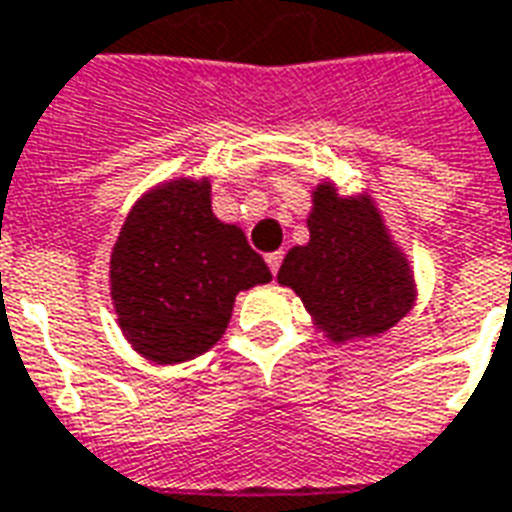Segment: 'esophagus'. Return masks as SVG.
I'll return each instance as SVG.
<instances>
[{"mask_svg": "<svg viewBox=\"0 0 512 512\" xmlns=\"http://www.w3.org/2000/svg\"><path fill=\"white\" fill-rule=\"evenodd\" d=\"M281 261H283V253L281 251L267 253V267H270L272 275H278V270H281Z\"/></svg>", "mask_w": 512, "mask_h": 512, "instance_id": "34e87169", "label": "esophagus"}]
</instances>
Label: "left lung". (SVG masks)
I'll return each mask as SVG.
<instances>
[{
    "mask_svg": "<svg viewBox=\"0 0 512 512\" xmlns=\"http://www.w3.org/2000/svg\"><path fill=\"white\" fill-rule=\"evenodd\" d=\"M308 231L311 242L286 253L278 281L300 294L333 341L384 333L412 308L409 267L368 204L322 185Z\"/></svg>",
    "mask_w": 512,
    "mask_h": 512,
    "instance_id": "1",
    "label": "left lung"
}]
</instances>
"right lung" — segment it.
<instances>
[{
	"mask_svg": "<svg viewBox=\"0 0 512 512\" xmlns=\"http://www.w3.org/2000/svg\"><path fill=\"white\" fill-rule=\"evenodd\" d=\"M270 278L245 234L212 215L210 185L193 179H174L138 201L111 253L119 324L158 363L215 346L237 292Z\"/></svg>",
	"mask_w": 512,
	"mask_h": 512,
	"instance_id": "obj_1",
	"label": "right lung"
}]
</instances>
